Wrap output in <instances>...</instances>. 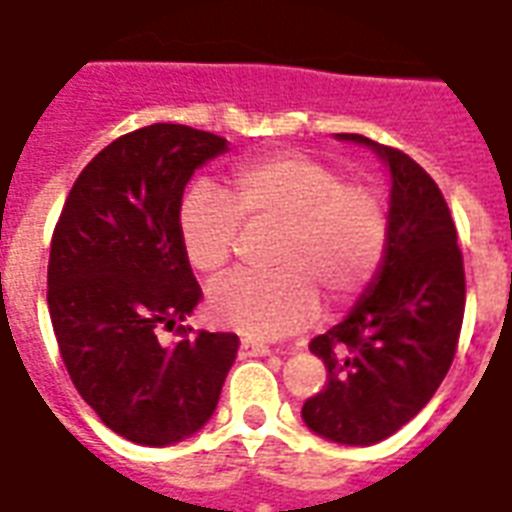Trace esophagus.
Here are the masks:
<instances>
[{
	"label": "esophagus",
	"instance_id": "esophagus-1",
	"mask_svg": "<svg viewBox=\"0 0 512 512\" xmlns=\"http://www.w3.org/2000/svg\"><path fill=\"white\" fill-rule=\"evenodd\" d=\"M270 354V346L253 341V338H242L240 341V357H267Z\"/></svg>",
	"mask_w": 512,
	"mask_h": 512
}]
</instances>
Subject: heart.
Masks as SVG:
<instances>
[{"label":"heart","instance_id":"heart-1","mask_svg":"<svg viewBox=\"0 0 512 512\" xmlns=\"http://www.w3.org/2000/svg\"><path fill=\"white\" fill-rule=\"evenodd\" d=\"M245 226H278L272 272H231L207 292V311L259 338L311 322L319 294L346 305L374 278L387 251V210L368 185L302 152H278L234 171L226 196L201 182L179 204V242L190 267L218 272Z\"/></svg>","mask_w":512,"mask_h":512}]
</instances>
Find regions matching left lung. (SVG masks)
<instances>
[{"mask_svg": "<svg viewBox=\"0 0 512 512\" xmlns=\"http://www.w3.org/2000/svg\"><path fill=\"white\" fill-rule=\"evenodd\" d=\"M390 171L387 251L343 322L311 341L327 384L305 401L313 434L349 447L393 436L420 412L450 371L464 322V259L447 201L401 149L357 133Z\"/></svg>", "mask_w": 512, "mask_h": 512, "instance_id": "obj_1", "label": "left lung"}]
</instances>
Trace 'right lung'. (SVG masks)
<instances>
[{
    "mask_svg": "<svg viewBox=\"0 0 512 512\" xmlns=\"http://www.w3.org/2000/svg\"><path fill=\"white\" fill-rule=\"evenodd\" d=\"M229 141L188 125H147L89 160L59 215L48 313L78 395L114 434L177 445L204 428L234 365V333H190L201 289L179 242L190 177ZM160 329L180 341L163 344Z\"/></svg>",
    "mask_w": 512,
    "mask_h": 512,
    "instance_id": "add662e5",
    "label": "right lung"
}]
</instances>
